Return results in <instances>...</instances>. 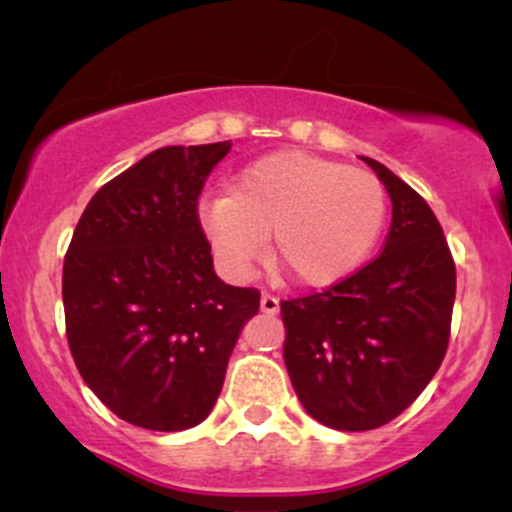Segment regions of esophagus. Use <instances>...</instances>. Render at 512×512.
<instances>
[{
  "instance_id": "1",
  "label": "esophagus",
  "mask_w": 512,
  "mask_h": 512,
  "mask_svg": "<svg viewBox=\"0 0 512 512\" xmlns=\"http://www.w3.org/2000/svg\"><path fill=\"white\" fill-rule=\"evenodd\" d=\"M260 308H262V313L276 315V313H279V298H274L272 293H262Z\"/></svg>"
}]
</instances>
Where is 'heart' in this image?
I'll return each mask as SVG.
<instances>
[{
	"instance_id": "heart-1",
	"label": "heart",
	"mask_w": 512,
	"mask_h": 512,
	"mask_svg": "<svg viewBox=\"0 0 512 512\" xmlns=\"http://www.w3.org/2000/svg\"><path fill=\"white\" fill-rule=\"evenodd\" d=\"M385 216V187L373 173L301 151L250 163L231 197L199 209L204 236L226 274H248L272 236V267L308 289L354 274L378 243Z\"/></svg>"
}]
</instances>
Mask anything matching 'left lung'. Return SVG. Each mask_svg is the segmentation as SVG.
Segmentation results:
<instances>
[{"label":"left lung","instance_id":"obj_1","mask_svg":"<svg viewBox=\"0 0 512 512\" xmlns=\"http://www.w3.org/2000/svg\"><path fill=\"white\" fill-rule=\"evenodd\" d=\"M392 199L385 248L327 291L281 303L284 361L303 409L337 431L385 426L424 392L448 349L455 262L443 228L373 158Z\"/></svg>","mask_w":512,"mask_h":512}]
</instances>
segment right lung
Returning a JSON list of instances; mask_svg holds the SVG:
<instances>
[{
    "label": "right lung",
    "mask_w": 512,
    "mask_h": 512,
    "mask_svg": "<svg viewBox=\"0 0 512 512\" xmlns=\"http://www.w3.org/2000/svg\"><path fill=\"white\" fill-rule=\"evenodd\" d=\"M231 142L163 146L93 195L62 269L67 339L113 414L185 431L214 409L260 291L216 276L197 197Z\"/></svg>",
    "instance_id": "1"
}]
</instances>
